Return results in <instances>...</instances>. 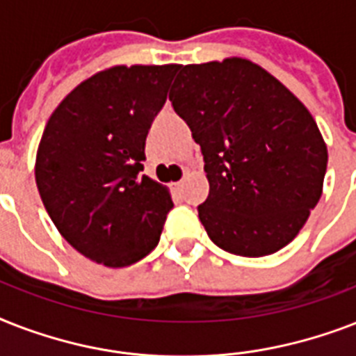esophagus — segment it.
<instances>
[{
    "label": "esophagus",
    "instance_id": "esophagus-1",
    "mask_svg": "<svg viewBox=\"0 0 356 356\" xmlns=\"http://www.w3.org/2000/svg\"><path fill=\"white\" fill-rule=\"evenodd\" d=\"M183 188V181H179V183H173V190H181Z\"/></svg>",
    "mask_w": 356,
    "mask_h": 356
}]
</instances>
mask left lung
<instances>
[{"mask_svg":"<svg viewBox=\"0 0 356 356\" xmlns=\"http://www.w3.org/2000/svg\"><path fill=\"white\" fill-rule=\"evenodd\" d=\"M170 102L201 145L209 195L197 207L218 248L264 257L318 205L327 147L303 103L245 58L181 66Z\"/></svg>","mask_w":356,"mask_h":356,"instance_id":"left-lung-1","label":"left lung"}]
</instances>
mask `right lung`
<instances>
[{
  "mask_svg": "<svg viewBox=\"0 0 356 356\" xmlns=\"http://www.w3.org/2000/svg\"><path fill=\"white\" fill-rule=\"evenodd\" d=\"M177 70L99 72L64 97L44 129L36 186L58 233L86 259L123 268L159 243L173 203L142 175L144 147Z\"/></svg>",
  "mask_w": 356,
  "mask_h": 356,
  "instance_id": "1",
  "label": "right lung"
}]
</instances>
